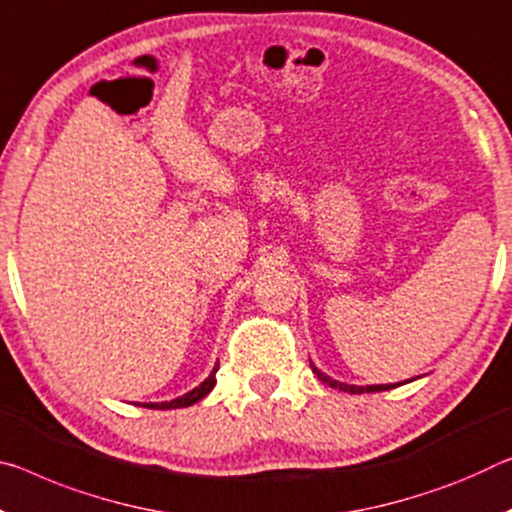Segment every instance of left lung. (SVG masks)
<instances>
[{"label":"left lung","instance_id":"1","mask_svg":"<svg viewBox=\"0 0 512 512\" xmlns=\"http://www.w3.org/2000/svg\"><path fill=\"white\" fill-rule=\"evenodd\" d=\"M312 371L319 376V380H323V383L339 389V392H348V394H362V392H385V389H392L396 385H367V387H358V385H346V383H339V380H332L330 376H326V373L319 371L312 364Z\"/></svg>","mask_w":512,"mask_h":512}]
</instances>
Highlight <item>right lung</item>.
I'll use <instances>...</instances> for the list:
<instances>
[{"label":"right lung","mask_w":512,"mask_h":512,"mask_svg":"<svg viewBox=\"0 0 512 512\" xmlns=\"http://www.w3.org/2000/svg\"><path fill=\"white\" fill-rule=\"evenodd\" d=\"M216 371H218V364L214 367V371L209 373V378L205 383H200L196 389H191L189 394L180 396V399H173V401H166V403H145V408H152V410H173V408H189V405L198 403L200 399H205V396L212 392L214 385H216Z\"/></svg>","instance_id":"add662e5"}]
</instances>
